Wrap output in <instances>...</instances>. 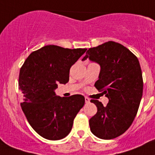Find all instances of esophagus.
Returning a JSON list of instances; mask_svg holds the SVG:
<instances>
[{
    "label": "esophagus",
    "mask_w": 155,
    "mask_h": 155,
    "mask_svg": "<svg viewBox=\"0 0 155 155\" xmlns=\"http://www.w3.org/2000/svg\"><path fill=\"white\" fill-rule=\"evenodd\" d=\"M85 102L86 103H88V102H90V98L87 97H85Z\"/></svg>",
    "instance_id": "esophagus-1"
}]
</instances>
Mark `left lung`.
<instances>
[{
    "instance_id": "8db88e82",
    "label": "left lung",
    "mask_w": 155,
    "mask_h": 155,
    "mask_svg": "<svg viewBox=\"0 0 155 155\" xmlns=\"http://www.w3.org/2000/svg\"><path fill=\"white\" fill-rule=\"evenodd\" d=\"M87 58L99 64L94 87L109 98L106 106L91 100L97 111L90 119V128L97 137L112 140L129 128L139 110L143 88L140 62L129 49L112 41L90 48L83 61Z\"/></svg>"
}]
</instances>
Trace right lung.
<instances>
[{"instance_id":"1","label":"right lung","mask_w":155,"mask_h":155,"mask_svg":"<svg viewBox=\"0 0 155 155\" xmlns=\"http://www.w3.org/2000/svg\"><path fill=\"white\" fill-rule=\"evenodd\" d=\"M87 49L45 45L28 56L20 68L19 87L23 112L33 129L49 140H61L71 132L73 120L85 103L81 94L61 97L58 84H67L70 68Z\"/></svg>"}]
</instances>
